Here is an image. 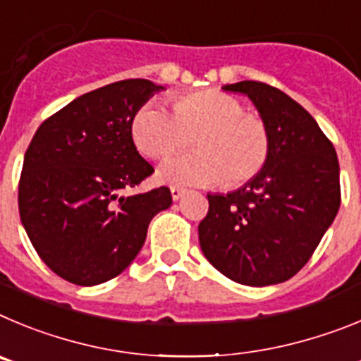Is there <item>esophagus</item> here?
Returning a JSON list of instances; mask_svg holds the SVG:
<instances>
[{
	"mask_svg": "<svg viewBox=\"0 0 361 361\" xmlns=\"http://www.w3.org/2000/svg\"><path fill=\"white\" fill-rule=\"evenodd\" d=\"M183 194H185V188H181V187H171V196H173L174 201L180 200V197L183 196Z\"/></svg>",
	"mask_w": 361,
	"mask_h": 361,
	"instance_id": "esophagus-1",
	"label": "esophagus"
}]
</instances>
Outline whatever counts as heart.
<instances>
[{
  "instance_id": "b5f03b06",
  "label": "heart",
  "mask_w": 361,
  "mask_h": 361,
  "mask_svg": "<svg viewBox=\"0 0 361 361\" xmlns=\"http://www.w3.org/2000/svg\"><path fill=\"white\" fill-rule=\"evenodd\" d=\"M138 151L164 160L194 142L197 151L165 161L158 180L169 185L239 187L257 176L269 157V129L259 115L245 113L235 97L197 90L173 99V113L161 104H144L131 120Z\"/></svg>"
}]
</instances>
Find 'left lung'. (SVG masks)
Here are the masks:
<instances>
[{
    "label": "left lung",
    "instance_id": "8db88e82",
    "mask_svg": "<svg viewBox=\"0 0 361 361\" xmlns=\"http://www.w3.org/2000/svg\"><path fill=\"white\" fill-rule=\"evenodd\" d=\"M223 90L255 104L269 129V157L241 188L207 196L201 250L239 284H279L304 268L336 217L338 157L313 116L277 87L243 80Z\"/></svg>",
    "mask_w": 361,
    "mask_h": 361
}]
</instances>
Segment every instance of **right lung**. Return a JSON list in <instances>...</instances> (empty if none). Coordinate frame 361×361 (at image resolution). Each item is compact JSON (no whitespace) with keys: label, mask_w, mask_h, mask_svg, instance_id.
<instances>
[{"label":"right lung","mask_w":361,"mask_h":361,"mask_svg":"<svg viewBox=\"0 0 361 361\" xmlns=\"http://www.w3.org/2000/svg\"><path fill=\"white\" fill-rule=\"evenodd\" d=\"M164 86L128 79L84 93L39 126L19 178V216L44 264L77 286L128 268L147 226L173 203L167 187L124 196L154 173L131 120Z\"/></svg>","instance_id":"obj_1"}]
</instances>
